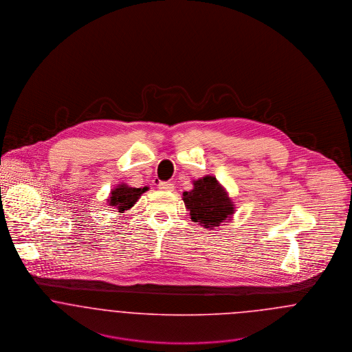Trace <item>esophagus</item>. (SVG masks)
<instances>
[{"label":"esophagus","mask_w":352,"mask_h":352,"mask_svg":"<svg viewBox=\"0 0 352 352\" xmlns=\"http://www.w3.org/2000/svg\"><path fill=\"white\" fill-rule=\"evenodd\" d=\"M159 189H162V190H166V192H172L173 189H175V186L172 183H168V182H162L160 184H159Z\"/></svg>","instance_id":"esophagus-1"}]
</instances>
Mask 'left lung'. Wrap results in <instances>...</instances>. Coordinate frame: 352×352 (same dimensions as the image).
I'll return each instance as SVG.
<instances>
[{"label": "left lung", "instance_id": "obj_1", "mask_svg": "<svg viewBox=\"0 0 352 352\" xmlns=\"http://www.w3.org/2000/svg\"><path fill=\"white\" fill-rule=\"evenodd\" d=\"M183 200L190 220L201 223L204 228H219L234 213V204L213 176L195 180L193 189L183 193Z\"/></svg>", "mask_w": 352, "mask_h": 352}]
</instances>
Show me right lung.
Here are the masks:
<instances>
[{
  "label": "right lung",
  "mask_w": 352,
  "mask_h": 352,
  "mask_svg": "<svg viewBox=\"0 0 352 352\" xmlns=\"http://www.w3.org/2000/svg\"><path fill=\"white\" fill-rule=\"evenodd\" d=\"M146 190H148V186L132 188L130 185L119 184L112 189L107 204L109 206H113L123 213L124 210L131 209Z\"/></svg>",
  "instance_id": "add662e5"
}]
</instances>
